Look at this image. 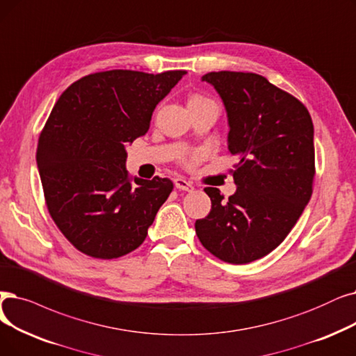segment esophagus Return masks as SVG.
Masks as SVG:
<instances>
[{
	"instance_id": "obj_1",
	"label": "esophagus",
	"mask_w": 356,
	"mask_h": 356,
	"mask_svg": "<svg viewBox=\"0 0 356 356\" xmlns=\"http://www.w3.org/2000/svg\"><path fill=\"white\" fill-rule=\"evenodd\" d=\"M175 186L177 189H180V191H186V192H192L195 189L193 184L191 181H188V180H184L183 177L175 179Z\"/></svg>"
}]
</instances>
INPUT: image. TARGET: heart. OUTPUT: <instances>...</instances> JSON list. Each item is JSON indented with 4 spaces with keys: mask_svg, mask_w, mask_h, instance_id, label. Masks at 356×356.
Instances as JSON below:
<instances>
[{
    "mask_svg": "<svg viewBox=\"0 0 356 356\" xmlns=\"http://www.w3.org/2000/svg\"><path fill=\"white\" fill-rule=\"evenodd\" d=\"M191 100H209V99L202 97V96H193ZM197 160H199V157H197V156H193V157H191V160L188 161V164H189V165H193Z\"/></svg>",
    "mask_w": 356,
    "mask_h": 356,
    "instance_id": "b5f03b06",
    "label": "heart"
}]
</instances>
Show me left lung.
<instances>
[{"mask_svg": "<svg viewBox=\"0 0 356 356\" xmlns=\"http://www.w3.org/2000/svg\"><path fill=\"white\" fill-rule=\"evenodd\" d=\"M225 106L228 151L238 159L227 200L205 188L211 212L195 222L208 252L233 265L269 254L297 224L313 193L314 128L307 107L253 72H208Z\"/></svg>", "mask_w": 356, "mask_h": 356, "instance_id": "left-lung-1", "label": "left lung"}]
</instances>
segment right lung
I'll return each mask as SVG.
<instances>
[{
  "label": "right lung",
  "mask_w": 356,
  "mask_h": 356,
  "mask_svg": "<svg viewBox=\"0 0 356 356\" xmlns=\"http://www.w3.org/2000/svg\"><path fill=\"white\" fill-rule=\"evenodd\" d=\"M184 74L103 71L83 76L58 99L36 163L46 207L76 250L116 259L145 240L173 181L132 180L127 145L147 134L156 106Z\"/></svg>",
  "instance_id": "obj_1"
}]
</instances>
